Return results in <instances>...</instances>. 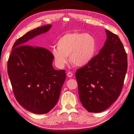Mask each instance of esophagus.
Here are the masks:
<instances>
[{"label": "esophagus", "mask_w": 134, "mask_h": 134, "mask_svg": "<svg viewBox=\"0 0 134 134\" xmlns=\"http://www.w3.org/2000/svg\"><path fill=\"white\" fill-rule=\"evenodd\" d=\"M67 76H68V77H71L72 76V75H73V74H72V73L71 72L69 71V72H67Z\"/></svg>", "instance_id": "34e87169"}]
</instances>
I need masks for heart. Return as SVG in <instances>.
<instances>
[{"label": "heart", "instance_id": "heart-1", "mask_svg": "<svg viewBox=\"0 0 134 134\" xmlns=\"http://www.w3.org/2000/svg\"><path fill=\"white\" fill-rule=\"evenodd\" d=\"M57 48L52 50V54L57 66L62 68L69 57L71 64L81 67L87 64L95 55L96 41L89 34L74 32L65 34L58 40Z\"/></svg>", "mask_w": 134, "mask_h": 134}]
</instances>
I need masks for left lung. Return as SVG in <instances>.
Instances as JSON below:
<instances>
[{
    "instance_id": "1",
    "label": "left lung",
    "mask_w": 134,
    "mask_h": 134,
    "mask_svg": "<svg viewBox=\"0 0 134 134\" xmlns=\"http://www.w3.org/2000/svg\"><path fill=\"white\" fill-rule=\"evenodd\" d=\"M105 31L107 39L99 54L76 72L79 98L89 112H102L116 100L128 68L127 54L118 36Z\"/></svg>"
}]
</instances>
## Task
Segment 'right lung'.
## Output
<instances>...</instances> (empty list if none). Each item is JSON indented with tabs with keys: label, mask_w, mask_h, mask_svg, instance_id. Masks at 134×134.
I'll return each instance as SVG.
<instances>
[{
	"label": "right lung",
	"mask_w": 134,
	"mask_h": 134,
	"mask_svg": "<svg viewBox=\"0 0 134 134\" xmlns=\"http://www.w3.org/2000/svg\"><path fill=\"white\" fill-rule=\"evenodd\" d=\"M46 25L28 32L12 47L8 73L18 102L35 114L49 112L57 103L66 78L64 70L53 67V54L38 46L25 45L32 38L49 30Z\"/></svg>",
	"instance_id": "1"
}]
</instances>
